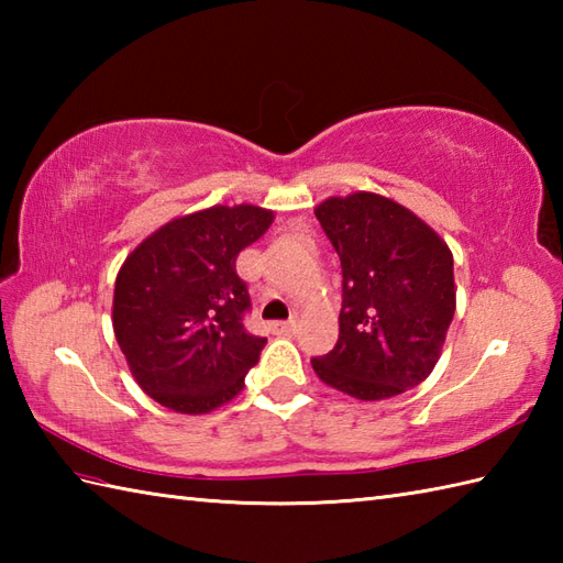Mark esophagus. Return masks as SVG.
<instances>
[{
  "mask_svg": "<svg viewBox=\"0 0 563 563\" xmlns=\"http://www.w3.org/2000/svg\"><path fill=\"white\" fill-rule=\"evenodd\" d=\"M271 329L273 333H283V336H288V333L295 331V321H273Z\"/></svg>",
  "mask_w": 563,
  "mask_h": 563,
  "instance_id": "esophagus-1",
  "label": "esophagus"
}]
</instances>
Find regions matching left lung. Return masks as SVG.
Listing matches in <instances>:
<instances>
[{
	"label": "left lung",
	"instance_id": "left-lung-1",
	"mask_svg": "<svg viewBox=\"0 0 563 563\" xmlns=\"http://www.w3.org/2000/svg\"><path fill=\"white\" fill-rule=\"evenodd\" d=\"M314 214L343 273L339 341L312 357L314 373L363 401L421 385L454 317L448 244L411 210L375 194L329 198Z\"/></svg>",
	"mask_w": 563,
	"mask_h": 563
}]
</instances>
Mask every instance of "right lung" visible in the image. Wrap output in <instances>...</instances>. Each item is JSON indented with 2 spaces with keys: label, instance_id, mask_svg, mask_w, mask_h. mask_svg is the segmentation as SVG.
<instances>
[{
  "label": "right lung",
  "instance_id": "1",
  "mask_svg": "<svg viewBox=\"0 0 563 563\" xmlns=\"http://www.w3.org/2000/svg\"><path fill=\"white\" fill-rule=\"evenodd\" d=\"M273 212L208 208L147 236L115 278L113 331L142 391L178 413H208L234 399L266 339L251 312L239 251L268 230Z\"/></svg>",
  "mask_w": 563,
  "mask_h": 563
}]
</instances>
